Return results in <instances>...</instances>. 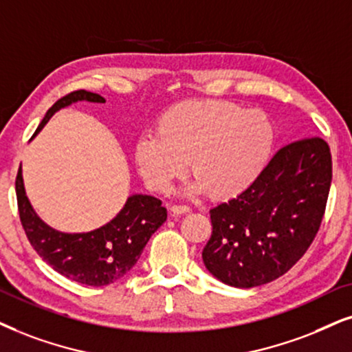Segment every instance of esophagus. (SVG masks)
Masks as SVG:
<instances>
[{
	"label": "esophagus",
	"mask_w": 352,
	"mask_h": 352,
	"mask_svg": "<svg viewBox=\"0 0 352 352\" xmlns=\"http://www.w3.org/2000/svg\"><path fill=\"white\" fill-rule=\"evenodd\" d=\"M170 211L173 214H186L190 211V208L185 206V204H172Z\"/></svg>",
	"instance_id": "obj_1"
}]
</instances>
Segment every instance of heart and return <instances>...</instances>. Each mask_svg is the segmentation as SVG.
Instances as JSON below:
<instances>
[{
    "label": "heart",
    "mask_w": 352,
    "mask_h": 352,
    "mask_svg": "<svg viewBox=\"0 0 352 352\" xmlns=\"http://www.w3.org/2000/svg\"><path fill=\"white\" fill-rule=\"evenodd\" d=\"M273 124L265 112L228 100H188L167 109L155 135L136 141L135 162L144 184L167 193L186 172L188 193L232 198L258 179L273 148Z\"/></svg>",
    "instance_id": "b5f03b06"
}]
</instances>
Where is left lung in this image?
<instances>
[{"instance_id":"8db88e82","label":"left lung","mask_w":352,"mask_h":352,"mask_svg":"<svg viewBox=\"0 0 352 352\" xmlns=\"http://www.w3.org/2000/svg\"><path fill=\"white\" fill-rule=\"evenodd\" d=\"M330 185L327 141L309 136L284 146L247 190L209 211L206 270L228 286L243 289L287 273L318 232Z\"/></svg>"}]
</instances>
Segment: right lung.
<instances>
[{"mask_svg":"<svg viewBox=\"0 0 352 352\" xmlns=\"http://www.w3.org/2000/svg\"><path fill=\"white\" fill-rule=\"evenodd\" d=\"M78 100L105 102L102 96L84 89L71 92L48 109L35 135L53 113ZM16 197L21 224L34 250L65 278L94 287L123 278L140 260L151 235L167 219V209L161 199L149 195H131L122 211L102 228L82 234L60 232L47 226L30 206L21 167L16 177Z\"/></svg>","mask_w":352,"mask_h":352,"instance_id":"1","label":"right lung"}]
</instances>
